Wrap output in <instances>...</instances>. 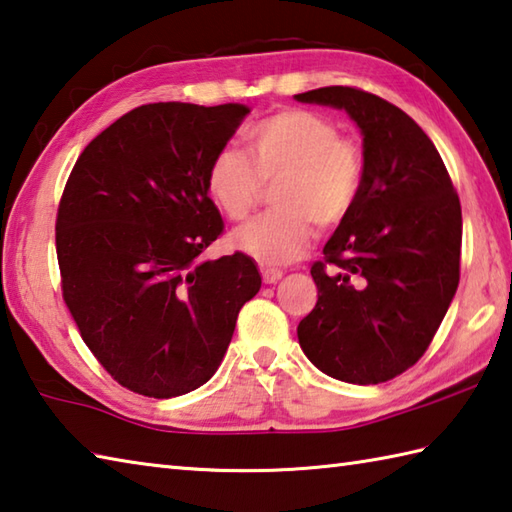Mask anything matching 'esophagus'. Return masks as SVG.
Returning a JSON list of instances; mask_svg holds the SVG:
<instances>
[{
    "label": "esophagus",
    "instance_id": "34e87169",
    "mask_svg": "<svg viewBox=\"0 0 512 512\" xmlns=\"http://www.w3.org/2000/svg\"><path fill=\"white\" fill-rule=\"evenodd\" d=\"M282 270H275V268H262V279L264 284H277L279 279H282Z\"/></svg>",
    "mask_w": 512,
    "mask_h": 512
}]
</instances>
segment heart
I'll list each match as a JSON object with an SVG mask.
<instances>
[{
  "mask_svg": "<svg viewBox=\"0 0 512 512\" xmlns=\"http://www.w3.org/2000/svg\"><path fill=\"white\" fill-rule=\"evenodd\" d=\"M250 159L222 148L206 168V190L222 213L242 222L273 188L277 210L233 235L235 246L264 266L302 257L313 224L333 230L353 213L366 184V155L353 137L339 135L326 115L284 108L259 119L246 133Z\"/></svg>",
  "mask_w": 512,
  "mask_h": 512,
  "instance_id": "1",
  "label": "heart"
}]
</instances>
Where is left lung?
<instances>
[{
  "instance_id": "8db88e82",
  "label": "left lung",
  "mask_w": 512,
  "mask_h": 512,
  "mask_svg": "<svg viewBox=\"0 0 512 512\" xmlns=\"http://www.w3.org/2000/svg\"><path fill=\"white\" fill-rule=\"evenodd\" d=\"M297 102L344 108L364 135L366 184L310 266L317 304L299 322L306 357L348 384H382L428 350L459 284L462 206L435 144L402 108L355 86Z\"/></svg>"
}]
</instances>
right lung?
<instances>
[{
    "instance_id": "obj_1",
    "label": "right lung",
    "mask_w": 512,
    "mask_h": 512,
    "mask_svg": "<svg viewBox=\"0 0 512 512\" xmlns=\"http://www.w3.org/2000/svg\"><path fill=\"white\" fill-rule=\"evenodd\" d=\"M248 115L242 104H146L102 130L70 170L57 208L62 295L84 344L117 384L168 399L222 364L262 277L233 253L206 168Z\"/></svg>"
}]
</instances>
